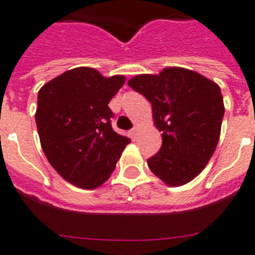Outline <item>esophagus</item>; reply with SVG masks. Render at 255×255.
<instances>
[{"instance_id":"34e87169","label":"esophagus","mask_w":255,"mask_h":255,"mask_svg":"<svg viewBox=\"0 0 255 255\" xmlns=\"http://www.w3.org/2000/svg\"><path fill=\"white\" fill-rule=\"evenodd\" d=\"M137 133H139V128H137V127H133L131 129V132H129V135H131V137L133 140L136 139V136H137Z\"/></svg>"}]
</instances>
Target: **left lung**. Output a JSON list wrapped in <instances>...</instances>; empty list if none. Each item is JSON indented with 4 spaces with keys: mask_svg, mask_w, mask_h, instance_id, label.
Listing matches in <instances>:
<instances>
[{
    "mask_svg": "<svg viewBox=\"0 0 255 255\" xmlns=\"http://www.w3.org/2000/svg\"><path fill=\"white\" fill-rule=\"evenodd\" d=\"M128 86L152 104L163 137L148 167L167 185H184L201 173L217 147L224 118L221 88L201 74L168 67L159 75H136Z\"/></svg>",
    "mask_w": 255,
    "mask_h": 255,
    "instance_id": "8db88e82",
    "label": "left lung"
}]
</instances>
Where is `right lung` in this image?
Instances as JSON below:
<instances>
[{
	"label": "right lung",
	"instance_id": "add662e5",
	"mask_svg": "<svg viewBox=\"0 0 255 255\" xmlns=\"http://www.w3.org/2000/svg\"><path fill=\"white\" fill-rule=\"evenodd\" d=\"M123 75L106 78L77 67L38 92L35 122L42 149L66 181L95 189L110 178L131 140L112 129L108 103L123 87Z\"/></svg>",
	"mask_w": 255,
	"mask_h": 255
}]
</instances>
